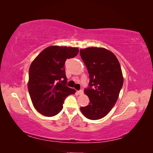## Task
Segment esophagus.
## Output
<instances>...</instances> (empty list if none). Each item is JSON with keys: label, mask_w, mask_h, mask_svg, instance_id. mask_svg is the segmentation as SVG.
Here are the masks:
<instances>
[{"label": "esophagus", "mask_w": 153, "mask_h": 153, "mask_svg": "<svg viewBox=\"0 0 153 153\" xmlns=\"http://www.w3.org/2000/svg\"><path fill=\"white\" fill-rule=\"evenodd\" d=\"M83 93H84V91H83L82 90H78V91H77V94H79V95L83 94Z\"/></svg>", "instance_id": "obj_1"}]
</instances>
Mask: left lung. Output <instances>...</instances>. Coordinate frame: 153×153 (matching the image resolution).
<instances>
[{
    "label": "left lung",
    "instance_id": "1",
    "mask_svg": "<svg viewBox=\"0 0 153 153\" xmlns=\"http://www.w3.org/2000/svg\"><path fill=\"white\" fill-rule=\"evenodd\" d=\"M79 54L90 78L88 87L84 89L90 102L80 110L89 120H100L112 109L122 88L123 77L120 62L112 52L104 48L81 49Z\"/></svg>",
    "mask_w": 153,
    "mask_h": 153
}]
</instances>
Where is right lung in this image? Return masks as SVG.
Wrapping results in <instances>:
<instances>
[{
	"label": "right lung",
	"mask_w": 153,
	"mask_h": 153,
	"mask_svg": "<svg viewBox=\"0 0 153 153\" xmlns=\"http://www.w3.org/2000/svg\"><path fill=\"white\" fill-rule=\"evenodd\" d=\"M77 48L51 46L41 52L31 64L27 88L33 107L46 117L60 112L66 97L76 90L67 86V59L78 54Z\"/></svg>",
	"instance_id": "obj_1"
}]
</instances>
